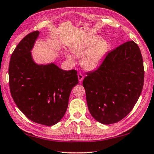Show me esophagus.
<instances>
[{"label": "esophagus", "mask_w": 154, "mask_h": 154, "mask_svg": "<svg viewBox=\"0 0 154 154\" xmlns=\"http://www.w3.org/2000/svg\"><path fill=\"white\" fill-rule=\"evenodd\" d=\"M78 80H79V82H82V80L84 79V76L82 74H78Z\"/></svg>", "instance_id": "obj_1"}]
</instances>
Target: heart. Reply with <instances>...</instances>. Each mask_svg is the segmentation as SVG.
Instances as JSON below:
<instances>
[{"label": "heart", "instance_id": "obj_1", "mask_svg": "<svg viewBox=\"0 0 154 154\" xmlns=\"http://www.w3.org/2000/svg\"><path fill=\"white\" fill-rule=\"evenodd\" d=\"M109 50L108 42L98 35L86 37L75 43L70 48L75 56L80 57V65L87 71H93L99 67ZM66 59L73 64L74 59L69 54H66Z\"/></svg>", "mask_w": 154, "mask_h": 154}]
</instances>
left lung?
Segmentation results:
<instances>
[{
	"label": "left lung",
	"mask_w": 154,
	"mask_h": 154,
	"mask_svg": "<svg viewBox=\"0 0 154 154\" xmlns=\"http://www.w3.org/2000/svg\"><path fill=\"white\" fill-rule=\"evenodd\" d=\"M143 80V58L138 45L130 41L119 46L83 80L90 113L104 125L123 119L140 98Z\"/></svg>",
	"instance_id": "left-lung-1"
}]
</instances>
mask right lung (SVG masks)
Listing matches in <instances>:
<instances>
[{"instance_id": "right-lung-1", "label": "right lung", "mask_w": 154, "mask_h": 154, "mask_svg": "<svg viewBox=\"0 0 154 154\" xmlns=\"http://www.w3.org/2000/svg\"><path fill=\"white\" fill-rule=\"evenodd\" d=\"M39 35V31L29 33L14 49L8 67L9 86L14 102L29 119L51 126L64 116L78 80L74 69L35 62L31 50Z\"/></svg>"}]
</instances>
